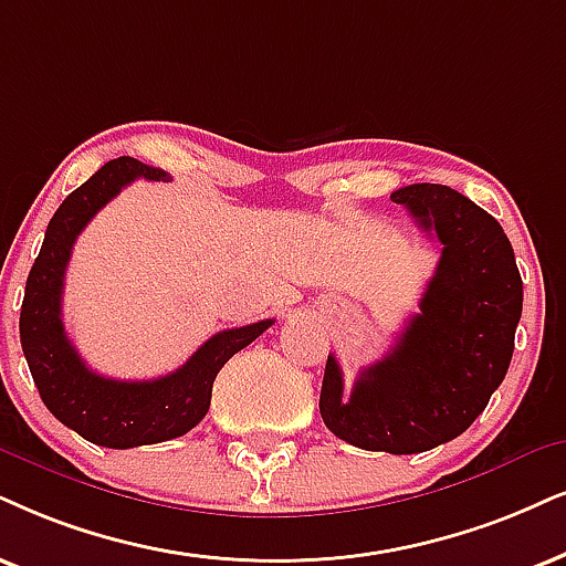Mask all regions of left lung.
<instances>
[{
	"label": "left lung",
	"mask_w": 566,
	"mask_h": 566,
	"mask_svg": "<svg viewBox=\"0 0 566 566\" xmlns=\"http://www.w3.org/2000/svg\"><path fill=\"white\" fill-rule=\"evenodd\" d=\"M423 232L441 242L436 274L395 349L363 368L345 399L328 355L321 418L368 452L418 454L468 431L504 381L522 316V279L496 219L447 185L391 192Z\"/></svg>",
	"instance_id": "8db88e82"
}]
</instances>
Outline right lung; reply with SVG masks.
Masks as SVG:
<instances>
[{
    "label": "right lung",
    "instance_id": "obj_1",
    "mask_svg": "<svg viewBox=\"0 0 566 566\" xmlns=\"http://www.w3.org/2000/svg\"><path fill=\"white\" fill-rule=\"evenodd\" d=\"M135 177L169 182L164 169L119 156L62 200L28 274L20 311V345L49 412L85 441L109 449L169 441L196 428L209 412L221 366L274 324L266 318L213 334L185 366L151 381H117L85 366L62 324L64 271L77 234Z\"/></svg>",
    "mask_w": 566,
    "mask_h": 566
}]
</instances>
